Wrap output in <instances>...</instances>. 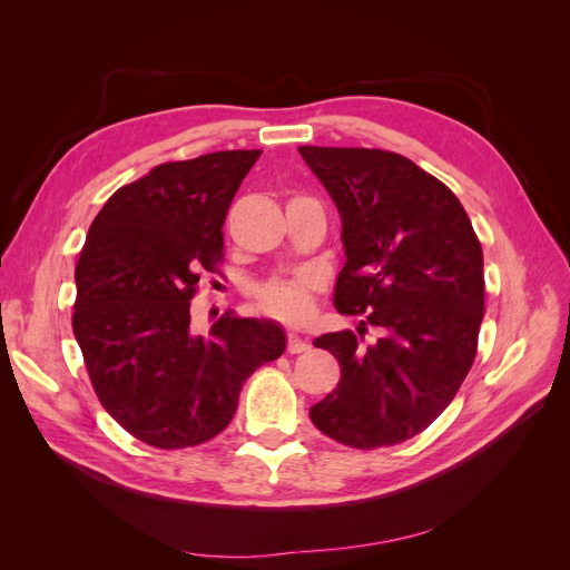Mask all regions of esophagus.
<instances>
[{"label":"esophagus","mask_w":570,"mask_h":570,"mask_svg":"<svg viewBox=\"0 0 570 570\" xmlns=\"http://www.w3.org/2000/svg\"><path fill=\"white\" fill-rule=\"evenodd\" d=\"M287 354H302V352H308L312 350V344H308V340H304V337H299V335H295V333H289L287 335Z\"/></svg>","instance_id":"obj_1"}]
</instances>
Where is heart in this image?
<instances>
[{
  "label": "heart",
  "instance_id": "1",
  "mask_svg": "<svg viewBox=\"0 0 570 570\" xmlns=\"http://www.w3.org/2000/svg\"><path fill=\"white\" fill-rule=\"evenodd\" d=\"M321 289L318 275L299 271L287 278H273L256 289V306L264 314L289 325H302L314 316L316 292Z\"/></svg>",
  "mask_w": 570,
  "mask_h": 570
}]
</instances>
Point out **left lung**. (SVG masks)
<instances>
[{"label":"left lung","instance_id":"8db88e82","mask_svg":"<svg viewBox=\"0 0 570 570\" xmlns=\"http://www.w3.org/2000/svg\"><path fill=\"white\" fill-rule=\"evenodd\" d=\"M299 154L335 199L347 264L335 285L358 333L314 340L340 364L337 387L308 416L354 450L392 446L433 423L478 354L485 314L482 247L456 195L387 149L314 147ZM382 331L365 340V325Z\"/></svg>","mask_w":570,"mask_h":570}]
</instances>
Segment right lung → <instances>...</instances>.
Wrapping results in <instances>:
<instances>
[{"label":"right lung","mask_w":570,"mask_h":570,"mask_svg":"<svg viewBox=\"0 0 570 570\" xmlns=\"http://www.w3.org/2000/svg\"><path fill=\"white\" fill-rule=\"evenodd\" d=\"M262 149L166 161L118 187L76 264L73 335L97 400L157 450L209 442L247 377L285 352L281 325L223 314L193 333L199 275L220 273L223 223Z\"/></svg>","instance_id":"1"}]
</instances>
